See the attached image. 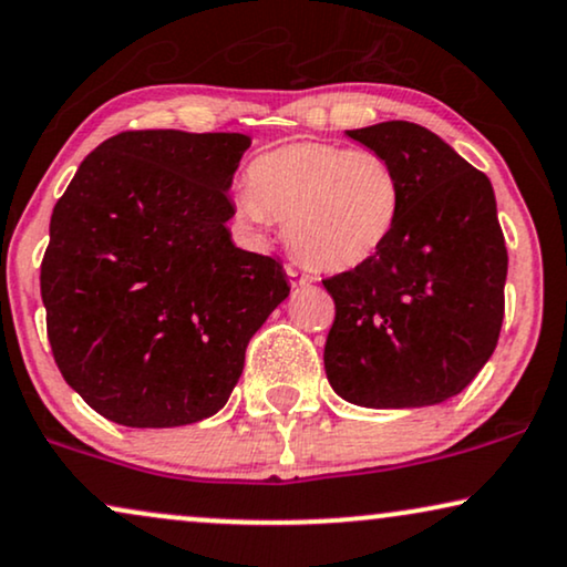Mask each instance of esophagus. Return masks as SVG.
<instances>
[{"instance_id":"obj_1","label":"esophagus","mask_w":567,"mask_h":567,"mask_svg":"<svg viewBox=\"0 0 567 567\" xmlns=\"http://www.w3.org/2000/svg\"><path fill=\"white\" fill-rule=\"evenodd\" d=\"M285 271H288L292 288H311V285L316 282L313 275H308V271L292 267V264H288V267H285Z\"/></svg>"}]
</instances>
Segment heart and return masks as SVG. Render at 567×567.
<instances>
[{"label":"heart","mask_w":567,"mask_h":567,"mask_svg":"<svg viewBox=\"0 0 567 567\" xmlns=\"http://www.w3.org/2000/svg\"><path fill=\"white\" fill-rule=\"evenodd\" d=\"M236 209L254 228L288 223L290 248L311 267L350 271L394 238L404 186L381 153L303 140L256 157Z\"/></svg>","instance_id":"heart-1"}]
</instances>
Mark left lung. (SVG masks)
I'll list each match as a JSON object with an SVG mask.
<instances>
[{
  "label": "left lung",
  "mask_w": 567,
  "mask_h": 567,
  "mask_svg": "<svg viewBox=\"0 0 567 567\" xmlns=\"http://www.w3.org/2000/svg\"><path fill=\"white\" fill-rule=\"evenodd\" d=\"M394 163L402 220L373 261L323 279L334 298L323 368L350 404H441L495 352L508 251L493 184L437 134L410 121L344 132Z\"/></svg>",
  "instance_id": "left-lung-1"
}]
</instances>
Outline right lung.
<instances>
[{
	"mask_svg": "<svg viewBox=\"0 0 567 567\" xmlns=\"http://www.w3.org/2000/svg\"><path fill=\"white\" fill-rule=\"evenodd\" d=\"M246 134L121 132L56 202L41 298L64 381L105 420L178 427L213 417L246 347L290 296L282 264L233 244Z\"/></svg>",
	"mask_w": 567,
	"mask_h": 567,
	"instance_id": "obj_1",
	"label": "right lung"
}]
</instances>
